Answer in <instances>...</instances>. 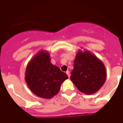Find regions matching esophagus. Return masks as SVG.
<instances>
[{
    "label": "esophagus",
    "mask_w": 123,
    "mask_h": 123,
    "mask_svg": "<svg viewBox=\"0 0 123 123\" xmlns=\"http://www.w3.org/2000/svg\"><path fill=\"white\" fill-rule=\"evenodd\" d=\"M66 73H67V74L68 75V78H69V77H70V73H69V71H67V72H66Z\"/></svg>",
    "instance_id": "1"
}]
</instances>
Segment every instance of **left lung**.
<instances>
[{
	"mask_svg": "<svg viewBox=\"0 0 123 123\" xmlns=\"http://www.w3.org/2000/svg\"><path fill=\"white\" fill-rule=\"evenodd\" d=\"M106 70L102 61L89 51L79 50L70 77L80 92L87 95L95 94L106 80Z\"/></svg>",
	"mask_w": 123,
	"mask_h": 123,
	"instance_id": "obj_1",
	"label": "left lung"
}]
</instances>
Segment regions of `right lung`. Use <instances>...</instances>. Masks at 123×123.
<instances>
[{
  "instance_id": "right-lung-1",
  "label": "right lung",
  "mask_w": 123,
  "mask_h": 123,
  "mask_svg": "<svg viewBox=\"0 0 123 123\" xmlns=\"http://www.w3.org/2000/svg\"><path fill=\"white\" fill-rule=\"evenodd\" d=\"M47 51L38 52L27 65L25 81L32 93L49 99L58 94L61 85L68 78L58 67L52 65Z\"/></svg>"
}]
</instances>
